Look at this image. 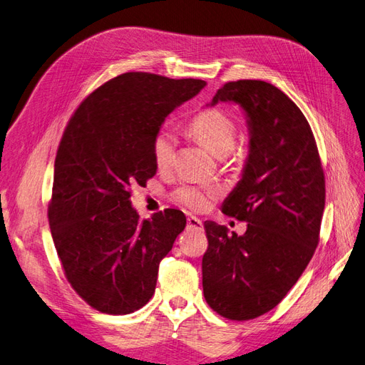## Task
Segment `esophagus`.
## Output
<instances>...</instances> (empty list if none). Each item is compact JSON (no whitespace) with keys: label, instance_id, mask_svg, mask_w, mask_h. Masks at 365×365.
Here are the masks:
<instances>
[{"label":"esophagus","instance_id":"obj_1","mask_svg":"<svg viewBox=\"0 0 365 365\" xmlns=\"http://www.w3.org/2000/svg\"><path fill=\"white\" fill-rule=\"evenodd\" d=\"M187 227L193 230H202V220L196 216H189L187 217Z\"/></svg>","mask_w":365,"mask_h":365}]
</instances>
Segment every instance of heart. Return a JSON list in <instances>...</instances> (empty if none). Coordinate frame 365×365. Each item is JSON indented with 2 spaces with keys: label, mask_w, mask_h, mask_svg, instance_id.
Wrapping results in <instances>:
<instances>
[{
  "label": "heart",
  "mask_w": 365,
  "mask_h": 365,
  "mask_svg": "<svg viewBox=\"0 0 365 365\" xmlns=\"http://www.w3.org/2000/svg\"><path fill=\"white\" fill-rule=\"evenodd\" d=\"M192 135L216 157H225L233 150L236 141V123L224 111L207 109L190 121ZM176 153V138L169 128L157 130L152 140V155L157 169H169ZM216 187L182 184L172 193V200L192 210H205L217 196Z\"/></svg>",
  "instance_id": "1"
}]
</instances>
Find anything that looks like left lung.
Instances as JSON below:
<instances>
[{
  "instance_id": "8db88e82",
  "label": "left lung",
  "mask_w": 365,
  "mask_h": 365,
  "mask_svg": "<svg viewBox=\"0 0 365 365\" xmlns=\"http://www.w3.org/2000/svg\"><path fill=\"white\" fill-rule=\"evenodd\" d=\"M237 103L247 115L250 152L222 212L248 222L242 236L205 220L202 288L208 306L228 319L269 312L300 279L319 240L326 185L306 117L263 81L228 82L212 101Z\"/></svg>"
}]
</instances>
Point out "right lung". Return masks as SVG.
Masks as SVG:
<instances>
[{"label":"right lung","instance_id":"right-lung-1","mask_svg":"<svg viewBox=\"0 0 365 365\" xmlns=\"http://www.w3.org/2000/svg\"><path fill=\"white\" fill-rule=\"evenodd\" d=\"M200 79L125 73L97 88L70 118L54 161L48 220L65 277L97 311L125 315L155 292L160 262L185 228L180 210L140 220L130 187L157 173L152 140Z\"/></svg>","mask_w":365,"mask_h":365}]
</instances>
